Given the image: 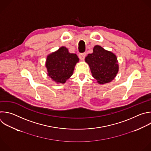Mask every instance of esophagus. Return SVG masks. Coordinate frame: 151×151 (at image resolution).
Segmentation results:
<instances>
[{
  "instance_id": "esophagus-1",
  "label": "esophagus",
  "mask_w": 151,
  "mask_h": 151,
  "mask_svg": "<svg viewBox=\"0 0 151 151\" xmlns=\"http://www.w3.org/2000/svg\"><path fill=\"white\" fill-rule=\"evenodd\" d=\"M86 56V54L85 53H81L79 55V58L81 60H83L85 59V58Z\"/></svg>"
}]
</instances>
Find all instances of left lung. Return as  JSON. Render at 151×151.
Masks as SVG:
<instances>
[{
  "mask_svg": "<svg viewBox=\"0 0 151 151\" xmlns=\"http://www.w3.org/2000/svg\"><path fill=\"white\" fill-rule=\"evenodd\" d=\"M85 60L89 66L92 76L99 84L111 82L119 72L116 55L98 45L94 46L93 53L88 54Z\"/></svg>",
  "mask_w": 151,
  "mask_h": 151,
  "instance_id": "obj_1",
  "label": "left lung"
}]
</instances>
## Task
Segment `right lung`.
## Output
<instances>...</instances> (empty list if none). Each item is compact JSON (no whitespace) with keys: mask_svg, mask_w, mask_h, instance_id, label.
<instances>
[{"mask_svg":"<svg viewBox=\"0 0 151 151\" xmlns=\"http://www.w3.org/2000/svg\"><path fill=\"white\" fill-rule=\"evenodd\" d=\"M79 60L76 54L69 53L66 47L62 46L47 56L45 62L47 76L56 83H65L73 75Z\"/></svg>","mask_w":151,"mask_h":151,"instance_id":"right-lung-1","label":"right lung"}]
</instances>
